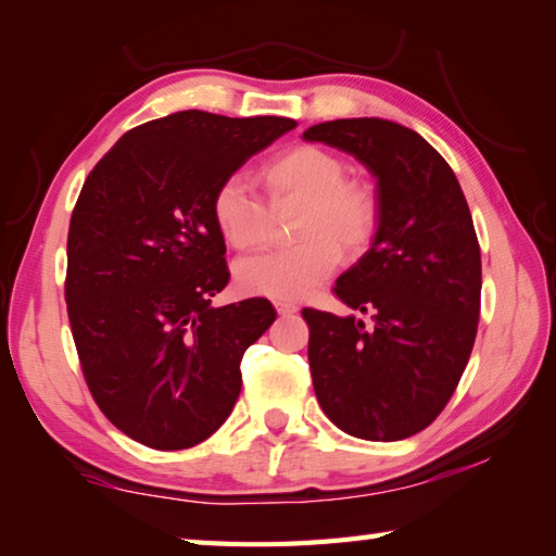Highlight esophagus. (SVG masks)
Returning a JSON list of instances; mask_svg holds the SVG:
<instances>
[{
    "mask_svg": "<svg viewBox=\"0 0 556 556\" xmlns=\"http://www.w3.org/2000/svg\"><path fill=\"white\" fill-rule=\"evenodd\" d=\"M275 306H277V314L279 316H291V314L299 312V306L296 304H289V301H275Z\"/></svg>",
    "mask_w": 556,
    "mask_h": 556,
    "instance_id": "esophagus-1",
    "label": "esophagus"
}]
</instances>
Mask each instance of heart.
Segmentation results:
<instances>
[{
	"mask_svg": "<svg viewBox=\"0 0 556 556\" xmlns=\"http://www.w3.org/2000/svg\"><path fill=\"white\" fill-rule=\"evenodd\" d=\"M275 211L299 205L289 250L242 260L235 279L242 291L277 301L312 294L338 267L341 252L355 257L368 248L380 220L372 186L345 178L341 156L316 144L281 149L257 172ZM211 218L232 250H257L269 238V211L238 178L223 181L211 201Z\"/></svg>",
	"mask_w": 556,
	"mask_h": 556,
	"instance_id": "b5f03b06",
	"label": "heart"
}]
</instances>
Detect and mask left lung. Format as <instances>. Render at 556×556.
<instances>
[{"label":"left lung","instance_id":"left-lung-1","mask_svg":"<svg viewBox=\"0 0 556 556\" xmlns=\"http://www.w3.org/2000/svg\"><path fill=\"white\" fill-rule=\"evenodd\" d=\"M306 142L353 154L375 176L370 250L336 281L363 318L304 308L316 400L345 434L400 441L454 394L481 316V248L466 195L434 147L397 122H321Z\"/></svg>","mask_w":556,"mask_h":556}]
</instances>
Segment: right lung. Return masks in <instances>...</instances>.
<instances>
[{
	"label": "right lung",
	"mask_w": 556,
	"mask_h": 556,
	"mask_svg": "<svg viewBox=\"0 0 556 556\" xmlns=\"http://www.w3.org/2000/svg\"><path fill=\"white\" fill-rule=\"evenodd\" d=\"M294 127L174 112L119 137L83 184L68 230L71 331L98 407L139 444H201L238 402L242 355L277 312L267 299L211 306L230 279L211 201Z\"/></svg>",
	"instance_id": "1"
}]
</instances>
